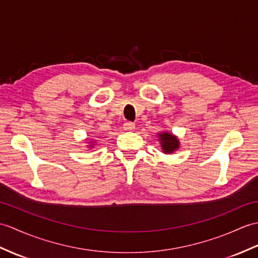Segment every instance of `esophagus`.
<instances>
[{
	"mask_svg": "<svg viewBox=\"0 0 258 258\" xmlns=\"http://www.w3.org/2000/svg\"><path fill=\"white\" fill-rule=\"evenodd\" d=\"M123 127L125 131H128V132H132L135 130V124L133 122H125L123 124Z\"/></svg>",
	"mask_w": 258,
	"mask_h": 258,
	"instance_id": "esophagus-1",
	"label": "esophagus"
}]
</instances>
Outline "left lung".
<instances>
[{"label":"left lung","instance_id":"8db88e82","mask_svg":"<svg viewBox=\"0 0 258 258\" xmlns=\"http://www.w3.org/2000/svg\"><path fill=\"white\" fill-rule=\"evenodd\" d=\"M159 141H160V145L161 149H163L165 154H171L179 148V141L177 139V136L172 135L171 133H168V132H161V133L158 134Z\"/></svg>","mask_w":258,"mask_h":258}]
</instances>
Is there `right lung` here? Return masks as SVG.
<instances>
[{
  "label": "right lung",
  "instance_id": "add662e5",
  "mask_svg": "<svg viewBox=\"0 0 258 258\" xmlns=\"http://www.w3.org/2000/svg\"><path fill=\"white\" fill-rule=\"evenodd\" d=\"M90 147H92V145H90Z\"/></svg>",
  "mask_w": 258,
  "mask_h": 258
}]
</instances>
